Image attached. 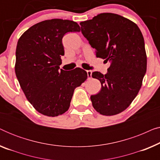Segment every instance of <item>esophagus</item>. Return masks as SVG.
I'll return each instance as SVG.
<instances>
[{
	"mask_svg": "<svg viewBox=\"0 0 160 160\" xmlns=\"http://www.w3.org/2000/svg\"><path fill=\"white\" fill-rule=\"evenodd\" d=\"M87 77L89 79L92 77V71H87Z\"/></svg>",
	"mask_w": 160,
	"mask_h": 160,
	"instance_id": "esophagus-1",
	"label": "esophagus"
}]
</instances>
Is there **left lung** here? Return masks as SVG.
Segmentation results:
<instances>
[{"label": "left lung", "instance_id": "8db88e82", "mask_svg": "<svg viewBox=\"0 0 160 160\" xmlns=\"http://www.w3.org/2000/svg\"><path fill=\"white\" fill-rule=\"evenodd\" d=\"M80 25L96 57L111 62L105 75L92 73L101 83L99 93L90 97L92 106L102 115L118 114L136 97L146 72L143 35L136 24L113 13H102Z\"/></svg>", "mask_w": 160, "mask_h": 160}]
</instances>
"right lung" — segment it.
Returning <instances> with one entry per match:
<instances>
[{"mask_svg": "<svg viewBox=\"0 0 160 160\" xmlns=\"http://www.w3.org/2000/svg\"><path fill=\"white\" fill-rule=\"evenodd\" d=\"M79 31L75 22L52 19L32 25L18 40L15 73L28 100L41 114L58 117L67 111L74 89L87 78L80 68L59 70L63 36Z\"/></svg>", "mask_w": 160, "mask_h": 160, "instance_id": "add662e5", "label": "right lung"}]
</instances>
